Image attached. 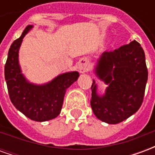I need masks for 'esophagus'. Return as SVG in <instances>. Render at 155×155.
Here are the masks:
<instances>
[{
	"mask_svg": "<svg viewBox=\"0 0 155 155\" xmlns=\"http://www.w3.org/2000/svg\"><path fill=\"white\" fill-rule=\"evenodd\" d=\"M89 61L86 59H82L79 64V70L81 72H86L89 70Z\"/></svg>",
	"mask_w": 155,
	"mask_h": 155,
	"instance_id": "34e87169",
	"label": "esophagus"
}]
</instances>
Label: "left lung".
I'll return each instance as SVG.
<instances>
[{
    "label": "left lung",
    "instance_id": "obj_1",
    "mask_svg": "<svg viewBox=\"0 0 155 155\" xmlns=\"http://www.w3.org/2000/svg\"><path fill=\"white\" fill-rule=\"evenodd\" d=\"M94 73L107 84L103 94H98L93 80L91 105L95 116L115 124L136 113L143 103L148 81L145 54L139 42L113 51H104L97 60Z\"/></svg>",
    "mask_w": 155,
    "mask_h": 155
}]
</instances>
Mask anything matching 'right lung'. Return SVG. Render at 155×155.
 Returning a JSON list of instances; mask_svg holds the SVG:
<instances>
[{"label": "right lung", "instance_id": "right-lung-1", "mask_svg": "<svg viewBox=\"0 0 155 155\" xmlns=\"http://www.w3.org/2000/svg\"><path fill=\"white\" fill-rule=\"evenodd\" d=\"M32 28L33 25H27L21 37L11 45L5 65V79L13 105L29 119L43 122L60 114L66 90L77 81L80 74L77 71L66 72L42 84L30 82L22 74L19 50L23 38Z\"/></svg>", "mask_w": 155, "mask_h": 155}]
</instances>
